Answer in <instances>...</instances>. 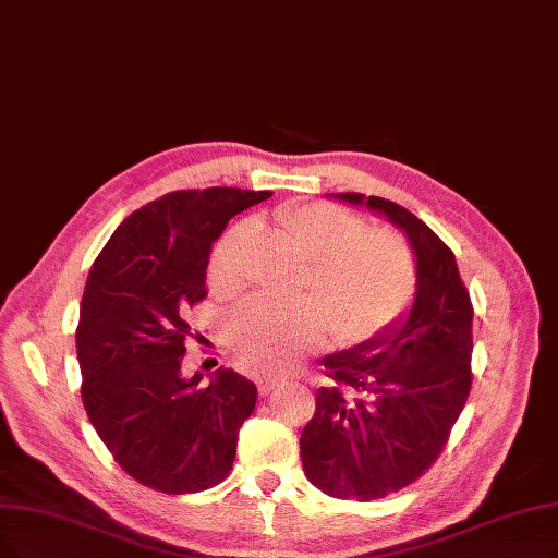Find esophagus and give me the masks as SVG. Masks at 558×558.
<instances>
[{"mask_svg":"<svg viewBox=\"0 0 558 558\" xmlns=\"http://www.w3.org/2000/svg\"><path fill=\"white\" fill-rule=\"evenodd\" d=\"M256 387H258V393H260V396H267V393L275 391V389L279 387V383L272 380V377H258Z\"/></svg>","mask_w":558,"mask_h":558,"instance_id":"obj_1","label":"esophagus"}]
</instances>
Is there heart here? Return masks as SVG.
<instances>
[{
	"label": "heart",
	"mask_w": 558,
	"mask_h": 558,
	"mask_svg": "<svg viewBox=\"0 0 558 558\" xmlns=\"http://www.w3.org/2000/svg\"><path fill=\"white\" fill-rule=\"evenodd\" d=\"M277 221L311 263L306 291L315 302H244L231 318V343L244 366L277 375L320 350L329 329L341 345H360L405 314L416 277L396 233L368 229L362 215L333 204L281 208ZM250 238V221H238L215 242L208 283L217 295L240 291Z\"/></svg>",
	"instance_id": "1"
}]
</instances>
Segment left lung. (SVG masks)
I'll list each match as a JSON object with an SVG mask.
<instances>
[{
    "label": "left lung",
    "mask_w": 558,
    "mask_h": 558,
    "mask_svg": "<svg viewBox=\"0 0 558 558\" xmlns=\"http://www.w3.org/2000/svg\"><path fill=\"white\" fill-rule=\"evenodd\" d=\"M385 215L410 240L412 308L375 339L323 360L300 453L306 478L337 499L371 501L426 474L472 389L474 308L453 252L408 208L380 196L337 194Z\"/></svg>",
    "instance_id": "8db88e82"
}]
</instances>
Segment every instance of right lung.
<instances>
[{
  "label": "right lung",
  "mask_w": 558,
  "mask_h": 558,
  "mask_svg": "<svg viewBox=\"0 0 558 558\" xmlns=\"http://www.w3.org/2000/svg\"><path fill=\"white\" fill-rule=\"evenodd\" d=\"M272 192H169L121 221L88 272L80 304L82 400L121 470L167 495L225 481L256 385L231 368L181 375L187 314L206 291L213 242Z\"/></svg>",
  "instance_id": "right-lung-1"
}]
</instances>
